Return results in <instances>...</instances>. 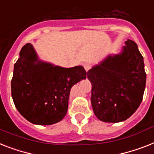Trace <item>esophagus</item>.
<instances>
[{"instance_id": "esophagus-1", "label": "esophagus", "mask_w": 154, "mask_h": 154, "mask_svg": "<svg viewBox=\"0 0 154 154\" xmlns=\"http://www.w3.org/2000/svg\"><path fill=\"white\" fill-rule=\"evenodd\" d=\"M84 68H85V69L88 72L90 69H91V64H90V63H85V64H84Z\"/></svg>"}]
</instances>
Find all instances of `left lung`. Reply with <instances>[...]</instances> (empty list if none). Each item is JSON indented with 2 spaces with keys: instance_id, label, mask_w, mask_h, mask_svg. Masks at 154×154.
Here are the masks:
<instances>
[{
  "instance_id": "1",
  "label": "left lung",
  "mask_w": 154,
  "mask_h": 154,
  "mask_svg": "<svg viewBox=\"0 0 154 154\" xmlns=\"http://www.w3.org/2000/svg\"><path fill=\"white\" fill-rule=\"evenodd\" d=\"M120 54L108 55L88 70L94 114L106 122L124 121L142 100L146 73L143 57L134 41L127 39Z\"/></svg>"
}]
</instances>
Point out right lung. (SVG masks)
<instances>
[{"instance_id":"right-lung-1","label":"right lung","mask_w":154,"mask_h":154,"mask_svg":"<svg viewBox=\"0 0 154 154\" xmlns=\"http://www.w3.org/2000/svg\"><path fill=\"white\" fill-rule=\"evenodd\" d=\"M86 78L82 66L63 68L38 60L31 43L14 65L12 97L18 112L33 124L51 125L64 118L71 88Z\"/></svg>"}]
</instances>
